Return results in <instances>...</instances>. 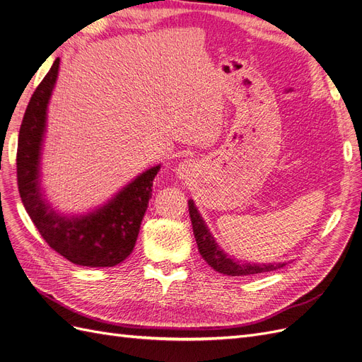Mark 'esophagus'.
Here are the masks:
<instances>
[{
  "label": "esophagus",
  "instance_id": "34e87169",
  "mask_svg": "<svg viewBox=\"0 0 362 362\" xmlns=\"http://www.w3.org/2000/svg\"><path fill=\"white\" fill-rule=\"evenodd\" d=\"M189 173H191V164H189V163H186V160H185V163H180V164H179V167H177V174H179V176H180L182 179L188 176Z\"/></svg>",
  "mask_w": 362,
  "mask_h": 362
}]
</instances>
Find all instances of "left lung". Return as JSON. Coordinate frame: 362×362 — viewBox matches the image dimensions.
<instances>
[{
    "label": "left lung",
    "mask_w": 362,
    "mask_h": 362,
    "mask_svg": "<svg viewBox=\"0 0 362 362\" xmlns=\"http://www.w3.org/2000/svg\"><path fill=\"white\" fill-rule=\"evenodd\" d=\"M188 206H189V216H191L192 230H194L199 255L204 258V261L215 272L226 276H250V274H258V273L274 272L286 265V262H269V264L252 262L250 264V262H243L235 258H231L228 253L222 250L216 243L215 237L211 235L209 226L206 225L204 219L202 218L198 209L195 207L194 199H189Z\"/></svg>",
    "instance_id": "8db88e82"
}]
</instances>
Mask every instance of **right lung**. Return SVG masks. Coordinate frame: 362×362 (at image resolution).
I'll return each instance as SVG.
<instances>
[{"label": "right lung", "mask_w": 362, "mask_h": 362, "mask_svg": "<svg viewBox=\"0 0 362 362\" xmlns=\"http://www.w3.org/2000/svg\"><path fill=\"white\" fill-rule=\"evenodd\" d=\"M58 71L59 58L37 86L23 115L16 156L19 194L38 233L59 255L76 265L115 267L136 246L160 165L140 173L109 202L83 215H64L53 209L42 188V151Z\"/></svg>", "instance_id": "add662e5"}]
</instances>
